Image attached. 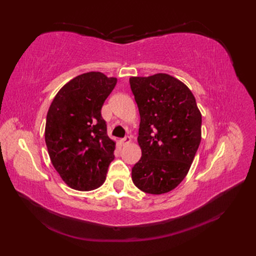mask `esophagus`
Wrapping results in <instances>:
<instances>
[{
    "instance_id": "34e87169",
    "label": "esophagus",
    "mask_w": 256,
    "mask_h": 256,
    "mask_svg": "<svg viewBox=\"0 0 256 256\" xmlns=\"http://www.w3.org/2000/svg\"><path fill=\"white\" fill-rule=\"evenodd\" d=\"M130 142H131V138H130V136H125V138H122V140H120L122 145H127V144H129Z\"/></svg>"
}]
</instances>
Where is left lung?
Instances as JSON below:
<instances>
[{"label": "left lung", "instance_id": "obj_1", "mask_svg": "<svg viewBox=\"0 0 256 256\" xmlns=\"http://www.w3.org/2000/svg\"><path fill=\"white\" fill-rule=\"evenodd\" d=\"M129 82L141 118L142 157L132 182L146 193L162 194L187 175L200 143L202 115L192 92L172 76H131Z\"/></svg>", "mask_w": 256, "mask_h": 256}]
</instances>
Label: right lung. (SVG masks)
Masks as SVG:
<instances>
[{
	"instance_id": "right-lung-1",
	"label": "right lung",
	"mask_w": 256,
	"mask_h": 256,
	"mask_svg": "<svg viewBox=\"0 0 256 256\" xmlns=\"http://www.w3.org/2000/svg\"><path fill=\"white\" fill-rule=\"evenodd\" d=\"M118 79L98 72L76 76L62 88L49 108L44 140L52 164L74 190L97 189L114 159L115 142L102 116Z\"/></svg>"
}]
</instances>
